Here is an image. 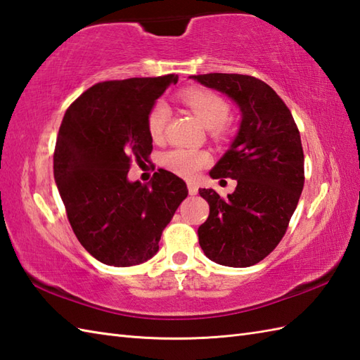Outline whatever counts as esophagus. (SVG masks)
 I'll use <instances>...</instances> for the list:
<instances>
[{"label": "esophagus", "instance_id": "obj_1", "mask_svg": "<svg viewBox=\"0 0 360 360\" xmlns=\"http://www.w3.org/2000/svg\"><path fill=\"white\" fill-rule=\"evenodd\" d=\"M187 188H188V193L190 195H196L198 193V186L195 184V182H192V181L187 182Z\"/></svg>", "mask_w": 360, "mask_h": 360}]
</instances>
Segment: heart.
<instances>
[{
  "instance_id": "1",
  "label": "heart",
  "mask_w": 360,
  "mask_h": 360,
  "mask_svg": "<svg viewBox=\"0 0 360 360\" xmlns=\"http://www.w3.org/2000/svg\"><path fill=\"white\" fill-rule=\"evenodd\" d=\"M181 101L192 111L201 124L210 129V134L217 139H224L229 133L226 117L229 114V105L223 97L207 89H187L181 94ZM170 111L162 102L155 103L148 111L147 129L153 141H160L164 136ZM209 162V155L202 150L195 148H173L162 156V164L168 170L193 178L201 168Z\"/></svg>"
}]
</instances>
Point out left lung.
Returning <instances> with one entry per match:
<instances>
[{
	"mask_svg": "<svg viewBox=\"0 0 360 360\" xmlns=\"http://www.w3.org/2000/svg\"><path fill=\"white\" fill-rule=\"evenodd\" d=\"M201 85L229 96L241 111L231 148L212 168L213 179H236L221 198L200 188L210 213L198 229L200 246L212 262L231 267L257 264L278 246L304 184L300 133L286 103L252 75H192Z\"/></svg>",
	"mask_w": 360,
	"mask_h": 360,
	"instance_id": "1",
	"label": "left lung"
}]
</instances>
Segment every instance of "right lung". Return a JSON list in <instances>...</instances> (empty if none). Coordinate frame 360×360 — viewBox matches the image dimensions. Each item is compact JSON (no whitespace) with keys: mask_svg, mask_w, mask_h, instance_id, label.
Instances as JSON below:
<instances>
[{"mask_svg":"<svg viewBox=\"0 0 360 360\" xmlns=\"http://www.w3.org/2000/svg\"><path fill=\"white\" fill-rule=\"evenodd\" d=\"M178 75L102 82L66 110L53 151V178L80 244L98 262H147L186 200V182L164 168L150 184L129 182L133 162L153 150L148 111Z\"/></svg>","mask_w":360,"mask_h":360,"instance_id":"obj_1","label":"right lung"}]
</instances>
